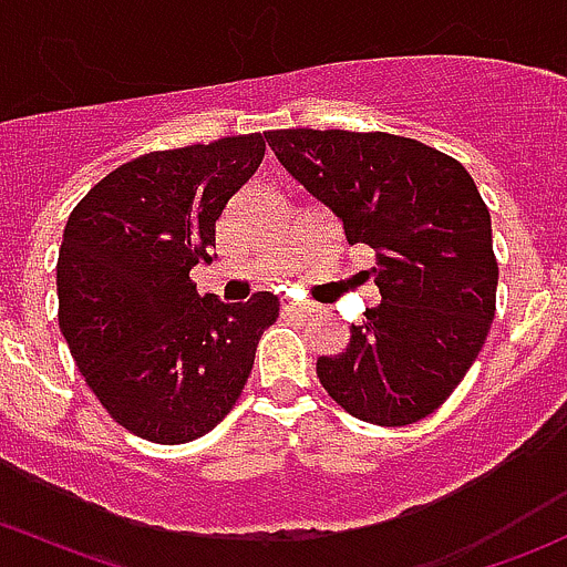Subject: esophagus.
<instances>
[{
  "label": "esophagus",
  "instance_id": "1",
  "mask_svg": "<svg viewBox=\"0 0 567 567\" xmlns=\"http://www.w3.org/2000/svg\"><path fill=\"white\" fill-rule=\"evenodd\" d=\"M282 312L285 316H296V318H307L312 316V310L307 305H296V301H285L282 305Z\"/></svg>",
  "mask_w": 567,
  "mask_h": 567
}]
</instances>
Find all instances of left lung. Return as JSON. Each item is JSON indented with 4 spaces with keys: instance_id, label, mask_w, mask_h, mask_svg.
Listing matches in <instances>:
<instances>
[{
    "instance_id": "obj_1",
    "label": "left lung",
    "mask_w": 567,
    "mask_h": 567,
    "mask_svg": "<svg viewBox=\"0 0 567 567\" xmlns=\"http://www.w3.org/2000/svg\"><path fill=\"white\" fill-rule=\"evenodd\" d=\"M290 177L331 210L348 247L375 251L381 305L348 348L318 359L351 416L400 427L433 414L466 375L496 307L491 214L455 158L416 140L357 131H268Z\"/></svg>"
}]
</instances>
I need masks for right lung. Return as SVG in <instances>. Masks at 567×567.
<instances>
[{"instance_id":"1","label":"right lung","mask_w":567,"mask_h":567,"mask_svg":"<svg viewBox=\"0 0 567 567\" xmlns=\"http://www.w3.org/2000/svg\"><path fill=\"white\" fill-rule=\"evenodd\" d=\"M260 134L156 151L112 169L68 216L56 260L60 329L114 422L156 444L214 431L247 384L268 290L244 305L197 293L216 219L260 167Z\"/></svg>"}]
</instances>
